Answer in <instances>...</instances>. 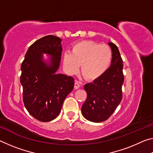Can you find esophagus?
<instances>
[{
    "instance_id": "esophagus-1",
    "label": "esophagus",
    "mask_w": 153,
    "mask_h": 153,
    "mask_svg": "<svg viewBox=\"0 0 153 153\" xmlns=\"http://www.w3.org/2000/svg\"><path fill=\"white\" fill-rule=\"evenodd\" d=\"M79 86H80V85H79L78 82L76 81V82H75V84H74V88L75 89H78Z\"/></svg>"
}]
</instances>
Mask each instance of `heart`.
Instances as JSON below:
<instances>
[{"label": "heart", "instance_id": "heart-1", "mask_svg": "<svg viewBox=\"0 0 153 153\" xmlns=\"http://www.w3.org/2000/svg\"><path fill=\"white\" fill-rule=\"evenodd\" d=\"M112 59V51L106 45L84 40L73 46L71 53H65L63 64L67 74H74L81 65V73L87 80L98 78L107 70Z\"/></svg>", "mask_w": 153, "mask_h": 153}]
</instances>
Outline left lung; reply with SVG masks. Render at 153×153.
Returning a JSON list of instances; mask_svg holds the SVG:
<instances>
[{
	"label": "left lung",
	"instance_id": "obj_1",
	"mask_svg": "<svg viewBox=\"0 0 153 153\" xmlns=\"http://www.w3.org/2000/svg\"><path fill=\"white\" fill-rule=\"evenodd\" d=\"M108 45L112 51L110 67L92 83L84 86L87 98L82 105V113L86 120L92 122L107 120L122 100L123 60L117 46L112 42Z\"/></svg>",
	"mask_w": 153,
	"mask_h": 153
}]
</instances>
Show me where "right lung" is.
Returning <instances> with one entry per match:
<instances>
[{
    "instance_id": "1",
    "label": "right lung",
    "mask_w": 153,
    "mask_h": 153,
    "mask_svg": "<svg viewBox=\"0 0 153 153\" xmlns=\"http://www.w3.org/2000/svg\"><path fill=\"white\" fill-rule=\"evenodd\" d=\"M61 39L48 35L31 45L21 66L23 101L32 117L42 122L55 119L64 100L74 86V79L56 74L61 61ZM51 55V63L42 61V53Z\"/></svg>"
}]
</instances>
